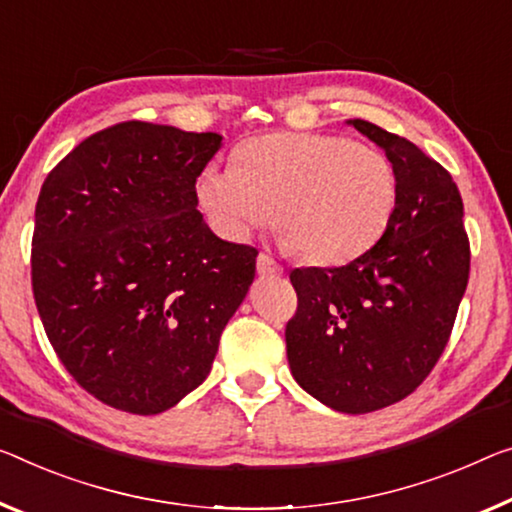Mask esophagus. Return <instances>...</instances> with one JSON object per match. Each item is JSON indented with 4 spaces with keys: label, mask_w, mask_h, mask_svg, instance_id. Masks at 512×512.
Returning a JSON list of instances; mask_svg holds the SVG:
<instances>
[{
    "label": "esophagus",
    "mask_w": 512,
    "mask_h": 512,
    "mask_svg": "<svg viewBox=\"0 0 512 512\" xmlns=\"http://www.w3.org/2000/svg\"><path fill=\"white\" fill-rule=\"evenodd\" d=\"M256 270L258 274H263V277H279V274H283V267L267 254H258Z\"/></svg>",
    "instance_id": "esophagus-1"
}]
</instances>
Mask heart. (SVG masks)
<instances>
[{
  "label": "heart",
  "instance_id": "obj_1",
  "mask_svg": "<svg viewBox=\"0 0 512 512\" xmlns=\"http://www.w3.org/2000/svg\"><path fill=\"white\" fill-rule=\"evenodd\" d=\"M196 199L224 238L247 240L277 210L279 233L297 256L341 265L387 231L398 180L373 146L322 132H272L245 141L235 167H203Z\"/></svg>",
  "mask_w": 512,
  "mask_h": 512
}]
</instances>
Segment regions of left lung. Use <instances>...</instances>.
<instances>
[{"label": "left lung", "mask_w": 512, "mask_h": 512, "mask_svg": "<svg viewBox=\"0 0 512 512\" xmlns=\"http://www.w3.org/2000/svg\"><path fill=\"white\" fill-rule=\"evenodd\" d=\"M387 153L398 203L375 245L341 267H297L286 325L297 384L345 414L389 407L419 387L451 336L469 281L458 185L405 137L352 119Z\"/></svg>", "instance_id": "obj_1"}]
</instances>
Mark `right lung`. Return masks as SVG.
<instances>
[{
	"label": "right lung",
	"mask_w": 512,
	"mask_h": 512,
	"mask_svg": "<svg viewBox=\"0 0 512 512\" xmlns=\"http://www.w3.org/2000/svg\"><path fill=\"white\" fill-rule=\"evenodd\" d=\"M217 132L128 121L75 146L41 187L31 286L77 384L130 414H160L206 380L258 251L217 238L196 178Z\"/></svg>",
	"instance_id": "obj_1"
}]
</instances>
